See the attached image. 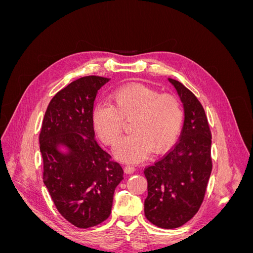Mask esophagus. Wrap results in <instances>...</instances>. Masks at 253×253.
Listing matches in <instances>:
<instances>
[{
  "label": "esophagus",
  "instance_id": "1",
  "mask_svg": "<svg viewBox=\"0 0 253 253\" xmlns=\"http://www.w3.org/2000/svg\"><path fill=\"white\" fill-rule=\"evenodd\" d=\"M135 172V168L132 166H126L125 167V173L126 174H132Z\"/></svg>",
  "mask_w": 253,
  "mask_h": 253
}]
</instances>
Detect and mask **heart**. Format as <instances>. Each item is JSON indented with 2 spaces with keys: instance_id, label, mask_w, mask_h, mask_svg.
I'll list each match as a JSON object with an SVG mask.
<instances>
[{
  "instance_id": "obj_1",
  "label": "heart",
  "mask_w": 253,
  "mask_h": 253,
  "mask_svg": "<svg viewBox=\"0 0 253 253\" xmlns=\"http://www.w3.org/2000/svg\"><path fill=\"white\" fill-rule=\"evenodd\" d=\"M111 104L99 103L93 110L96 134L105 144L114 147L124 131L125 121H131L133 134L122 139L115 155L122 162L141 163L153 150L170 148L179 134L183 110L179 99L142 84L118 88L110 96Z\"/></svg>"
}]
</instances>
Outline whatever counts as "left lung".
Here are the masks:
<instances>
[{"mask_svg":"<svg viewBox=\"0 0 253 253\" xmlns=\"http://www.w3.org/2000/svg\"><path fill=\"white\" fill-rule=\"evenodd\" d=\"M185 110L178 142L144 169L148 197L144 215L165 229L182 226L200 210L212 171L211 132L205 110L182 83L169 78Z\"/></svg>","mask_w":253,"mask_h":253,"instance_id":"8db88e82","label":"left lung"}]
</instances>
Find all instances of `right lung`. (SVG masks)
Wrapping results in <instances>:
<instances>
[{
    "mask_svg": "<svg viewBox=\"0 0 253 253\" xmlns=\"http://www.w3.org/2000/svg\"><path fill=\"white\" fill-rule=\"evenodd\" d=\"M109 78L86 76L68 84L50 100L40 132L43 181L56 208L78 228L110 216L121 166L95 140L94 101ZM64 146L68 151H59Z\"/></svg>",
    "mask_w": 253,
    "mask_h": 253,
    "instance_id": "add662e5",
    "label": "right lung"
}]
</instances>
